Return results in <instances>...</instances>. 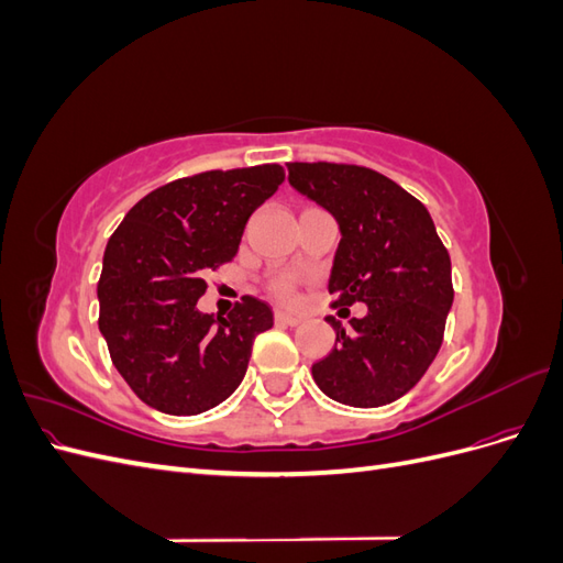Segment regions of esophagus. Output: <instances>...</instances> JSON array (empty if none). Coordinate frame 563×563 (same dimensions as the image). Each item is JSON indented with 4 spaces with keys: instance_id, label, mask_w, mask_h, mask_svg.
<instances>
[{
    "instance_id": "obj_1",
    "label": "esophagus",
    "mask_w": 563,
    "mask_h": 563,
    "mask_svg": "<svg viewBox=\"0 0 563 563\" xmlns=\"http://www.w3.org/2000/svg\"><path fill=\"white\" fill-rule=\"evenodd\" d=\"M275 321L277 323H286V327H298V323L302 321L300 314H291V312H284V310H277L275 312Z\"/></svg>"
}]
</instances>
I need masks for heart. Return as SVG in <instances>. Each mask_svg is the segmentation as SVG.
Segmentation results:
<instances>
[{
  "mask_svg": "<svg viewBox=\"0 0 563 563\" xmlns=\"http://www.w3.org/2000/svg\"><path fill=\"white\" fill-rule=\"evenodd\" d=\"M269 291L275 298L291 302L296 298V279L291 275H279L275 282L269 284Z\"/></svg>",
  "mask_w": 563,
  "mask_h": 563,
  "instance_id": "b5f03b06",
  "label": "heart"
}]
</instances>
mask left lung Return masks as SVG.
Returning a JSON list of instances; mask_svg holds the SVG:
<instances>
[{"label":"left lung","mask_w":563,"mask_h":563,"mask_svg":"<svg viewBox=\"0 0 563 563\" xmlns=\"http://www.w3.org/2000/svg\"><path fill=\"white\" fill-rule=\"evenodd\" d=\"M288 183L327 209L340 228L329 294L368 305L312 366L333 401L376 408L397 401L430 368L453 305L451 258L430 211L404 187L366 166L291 162Z\"/></svg>","instance_id":"left-lung-1"}]
</instances>
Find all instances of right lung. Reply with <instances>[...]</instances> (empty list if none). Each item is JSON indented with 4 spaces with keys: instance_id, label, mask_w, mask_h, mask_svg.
Instances as JSON below:
<instances>
[{
    "instance_id": "1",
    "label": "right lung",
    "mask_w": 563,
    "mask_h": 563,
    "mask_svg": "<svg viewBox=\"0 0 563 563\" xmlns=\"http://www.w3.org/2000/svg\"><path fill=\"white\" fill-rule=\"evenodd\" d=\"M284 183L279 164L178 178L143 197L110 236L98 282L112 364L141 401L197 416L244 380L269 305L242 296L228 317L197 310L203 275L234 258L251 213Z\"/></svg>"
}]
</instances>
